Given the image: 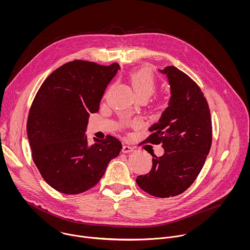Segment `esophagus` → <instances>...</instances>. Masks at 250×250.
I'll return each instance as SVG.
<instances>
[{
	"instance_id": "obj_1",
	"label": "esophagus",
	"mask_w": 250,
	"mask_h": 250,
	"mask_svg": "<svg viewBox=\"0 0 250 250\" xmlns=\"http://www.w3.org/2000/svg\"><path fill=\"white\" fill-rule=\"evenodd\" d=\"M134 147H132V146H130V145H124L123 147H122V152L123 153H129V152H132V151H134Z\"/></svg>"
}]
</instances>
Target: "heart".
Masks as SVG:
<instances>
[{
  "label": "heart",
  "mask_w": 250,
  "mask_h": 250,
  "mask_svg": "<svg viewBox=\"0 0 250 250\" xmlns=\"http://www.w3.org/2000/svg\"><path fill=\"white\" fill-rule=\"evenodd\" d=\"M130 83L140 98L150 97L157 88V78L149 67H142L129 73Z\"/></svg>",
  "instance_id": "b5f03b06"
}]
</instances>
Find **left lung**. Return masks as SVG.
Wrapping results in <instances>:
<instances>
[{"mask_svg":"<svg viewBox=\"0 0 250 250\" xmlns=\"http://www.w3.org/2000/svg\"><path fill=\"white\" fill-rule=\"evenodd\" d=\"M171 98L159 122L149 128L145 143L162 144L165 154L152 155L149 173L138 176L145 192L161 198L188 189L200 173L212 145V120L208 102L198 84L175 66H167Z\"/></svg>","mask_w":250,"mask_h":250,"instance_id":"obj_1","label":"left lung"}]
</instances>
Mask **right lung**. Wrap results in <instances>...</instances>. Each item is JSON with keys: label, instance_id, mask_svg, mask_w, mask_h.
Segmentation results:
<instances>
[{"label": "right lung", "instance_id": "1", "mask_svg": "<svg viewBox=\"0 0 250 250\" xmlns=\"http://www.w3.org/2000/svg\"><path fill=\"white\" fill-rule=\"evenodd\" d=\"M119 64L75 60L53 73L39 87L30 108L27 132L32 157L42 178L56 190L78 194L103 177L121 143L107 135L87 144L89 113L99 110L105 89Z\"/></svg>", "mask_w": 250, "mask_h": 250}]
</instances>
